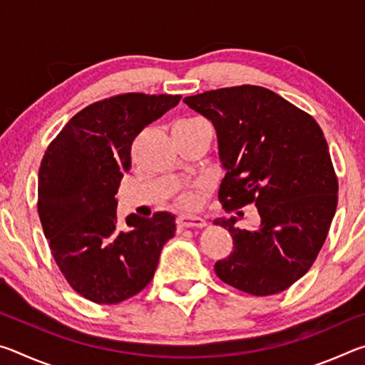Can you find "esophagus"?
I'll list each match as a JSON object with an SVG mask.
<instances>
[{
  "mask_svg": "<svg viewBox=\"0 0 365 365\" xmlns=\"http://www.w3.org/2000/svg\"><path fill=\"white\" fill-rule=\"evenodd\" d=\"M177 225L178 228H190V227H205L206 220L197 217V215H191V214H185V215H178L177 219Z\"/></svg>",
  "mask_w": 365,
  "mask_h": 365,
  "instance_id": "34e87169",
  "label": "esophagus"
}]
</instances>
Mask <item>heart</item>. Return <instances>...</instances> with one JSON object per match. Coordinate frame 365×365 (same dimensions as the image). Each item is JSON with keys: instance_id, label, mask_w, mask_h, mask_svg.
I'll return each instance as SVG.
<instances>
[{"instance_id": "obj_1", "label": "heart", "mask_w": 365, "mask_h": 365, "mask_svg": "<svg viewBox=\"0 0 365 365\" xmlns=\"http://www.w3.org/2000/svg\"><path fill=\"white\" fill-rule=\"evenodd\" d=\"M205 120H201V119H196V117H188V119H180L178 122H175V125H174V128H183V127H191V125H196V123H202ZM174 128H172V130H174ZM180 202H182V206H185V207H191L196 202V200H195V196L193 195H183L182 197H180Z\"/></svg>"}]
</instances>
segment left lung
I'll list each match as a JSON object with an SVG mask.
<instances>
[{
    "label": "left lung",
    "instance_id": "8db88e82",
    "mask_svg": "<svg viewBox=\"0 0 365 365\" xmlns=\"http://www.w3.org/2000/svg\"><path fill=\"white\" fill-rule=\"evenodd\" d=\"M212 122L225 177V211L255 205L261 224L238 228L237 217L215 219L233 251L214 265L240 292L270 296L312 267L338 202V180L322 128L304 110L256 85L230 86L183 100Z\"/></svg>",
    "mask_w": 365,
    "mask_h": 365
}]
</instances>
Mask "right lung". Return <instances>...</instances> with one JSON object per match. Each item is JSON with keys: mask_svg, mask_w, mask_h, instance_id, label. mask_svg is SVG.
Returning a JSON list of instances; mask_svg holds the SVG:
<instances>
[{"mask_svg": "<svg viewBox=\"0 0 365 365\" xmlns=\"http://www.w3.org/2000/svg\"><path fill=\"white\" fill-rule=\"evenodd\" d=\"M180 95L125 93L80 110L49 143L38 170V215L69 285L98 304H117L151 282L175 217L130 214L117 227V190L133 140Z\"/></svg>", "mask_w": 365, "mask_h": 365, "instance_id": "add662e5", "label": "right lung"}]
</instances>
